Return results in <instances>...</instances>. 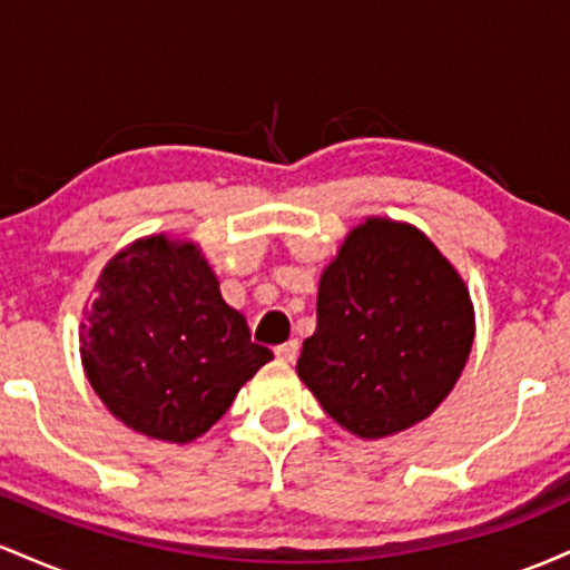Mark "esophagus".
I'll list each match as a JSON object with an SVG mask.
<instances>
[{"instance_id": "esophagus-1", "label": "esophagus", "mask_w": 570, "mask_h": 570, "mask_svg": "<svg viewBox=\"0 0 570 570\" xmlns=\"http://www.w3.org/2000/svg\"><path fill=\"white\" fill-rule=\"evenodd\" d=\"M297 353H299L297 340H289V343L278 345L276 348V356L281 358V362H294V358H297Z\"/></svg>"}]
</instances>
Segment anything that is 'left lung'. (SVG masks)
Here are the masks:
<instances>
[{
  "instance_id": "8db88e82",
  "label": "left lung",
  "mask_w": 570,
  "mask_h": 570,
  "mask_svg": "<svg viewBox=\"0 0 570 570\" xmlns=\"http://www.w3.org/2000/svg\"><path fill=\"white\" fill-rule=\"evenodd\" d=\"M472 340V299L440 248L415 227L367 219L318 281L297 375L332 421L377 440L440 407Z\"/></svg>"
}]
</instances>
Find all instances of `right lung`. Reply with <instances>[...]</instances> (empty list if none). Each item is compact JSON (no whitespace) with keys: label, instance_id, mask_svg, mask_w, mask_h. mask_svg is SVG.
<instances>
[{"label":"right lung","instance_id":"obj_1","mask_svg":"<svg viewBox=\"0 0 570 570\" xmlns=\"http://www.w3.org/2000/svg\"><path fill=\"white\" fill-rule=\"evenodd\" d=\"M82 367L115 417L153 440L193 442L273 353L222 299L198 246L153 235L104 267L80 330Z\"/></svg>","mask_w":570,"mask_h":570}]
</instances>
